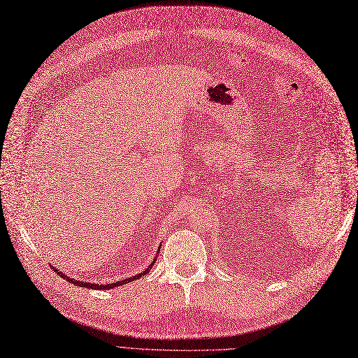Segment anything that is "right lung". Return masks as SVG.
<instances>
[{"instance_id": "right-lung-1", "label": "right lung", "mask_w": 358, "mask_h": 358, "mask_svg": "<svg viewBox=\"0 0 358 358\" xmlns=\"http://www.w3.org/2000/svg\"><path fill=\"white\" fill-rule=\"evenodd\" d=\"M150 268V266L148 267V270ZM148 270L146 271H143V273H141V274H138V275H135V277H131V278H124V280H122V281H116V283H111V285H91V283H84V281H78V280H73V278H69L68 275H64L61 271L58 273V270L55 268V271L58 273V274H61V277H64V278H66L68 281H71V283H73V285H77V286H81V287H90V289H100V290H107V289H113V287H116V286H122V285H126V283H129V281H134V280H138V278H141L145 273H148Z\"/></svg>"}]
</instances>
